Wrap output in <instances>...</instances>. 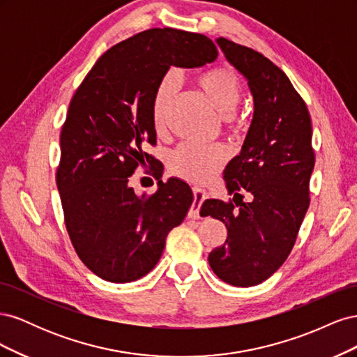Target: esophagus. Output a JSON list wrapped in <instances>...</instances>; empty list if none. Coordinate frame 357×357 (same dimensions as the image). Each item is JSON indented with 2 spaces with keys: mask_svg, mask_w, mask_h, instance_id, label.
Returning <instances> with one entry per match:
<instances>
[{
  "mask_svg": "<svg viewBox=\"0 0 357 357\" xmlns=\"http://www.w3.org/2000/svg\"><path fill=\"white\" fill-rule=\"evenodd\" d=\"M192 192H193V202L190 205L189 215L192 219H198L199 218V208H201L204 199L207 198V192H205L201 188H198V186H193Z\"/></svg>",
  "mask_w": 357,
  "mask_h": 357,
  "instance_id": "esophagus-1",
  "label": "esophagus"
}]
</instances>
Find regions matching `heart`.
<instances>
[{"mask_svg": "<svg viewBox=\"0 0 357 357\" xmlns=\"http://www.w3.org/2000/svg\"><path fill=\"white\" fill-rule=\"evenodd\" d=\"M195 83L205 98L215 110L223 114L225 126L232 132H240L245 126L243 114L234 112L241 96V82L229 67H214L199 73ZM177 91L174 74H167L158 84L152 100V121L156 131L164 128L167 107ZM226 159V150L222 144H192L183 143L168 156V168L181 178L202 183L211 178Z\"/></svg>", "mask_w": 357, "mask_h": 357, "instance_id": "obj_1", "label": "heart"}]
</instances>
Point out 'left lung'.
<instances>
[{"label": "left lung", "instance_id": "8db88e82", "mask_svg": "<svg viewBox=\"0 0 357 357\" xmlns=\"http://www.w3.org/2000/svg\"><path fill=\"white\" fill-rule=\"evenodd\" d=\"M226 59L248 80L255 114L241 153L223 171L234 201L205 199L201 214L219 219L228 238L208 255L225 283L248 287L284 264L310 205L314 168L311 117L287 75L262 53L218 38ZM247 191L251 201L244 203Z\"/></svg>", "mask_w": 357, "mask_h": 357}]
</instances>
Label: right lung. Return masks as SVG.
Here are the masks:
<instances>
[{
	"mask_svg": "<svg viewBox=\"0 0 357 357\" xmlns=\"http://www.w3.org/2000/svg\"><path fill=\"white\" fill-rule=\"evenodd\" d=\"M218 55L198 32L152 28L107 50L74 92L56 186L74 250L100 278L129 283L149 274L186 218L193 193L185 181L159 180L155 193L138 197L129 177L147 164L160 174L144 147L156 144L152 100L169 67H202Z\"/></svg>",
	"mask_w": 357,
	"mask_h": 357,
	"instance_id": "add662e5",
	"label": "right lung"
}]
</instances>
